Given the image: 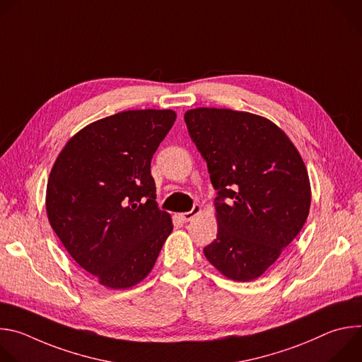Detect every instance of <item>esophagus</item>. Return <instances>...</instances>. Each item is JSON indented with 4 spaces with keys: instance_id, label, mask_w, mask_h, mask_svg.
I'll list each match as a JSON object with an SVG mask.
<instances>
[{
    "instance_id": "34e87169",
    "label": "esophagus",
    "mask_w": 362,
    "mask_h": 362,
    "mask_svg": "<svg viewBox=\"0 0 362 362\" xmlns=\"http://www.w3.org/2000/svg\"><path fill=\"white\" fill-rule=\"evenodd\" d=\"M200 206L199 204H193V208L189 211V212H185V214H180L179 218L183 221V222H189L192 221L194 216H197L200 214Z\"/></svg>"
}]
</instances>
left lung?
Wrapping results in <instances>:
<instances>
[{"label": "left lung", "mask_w": 362, "mask_h": 362, "mask_svg": "<svg viewBox=\"0 0 362 362\" xmlns=\"http://www.w3.org/2000/svg\"><path fill=\"white\" fill-rule=\"evenodd\" d=\"M185 122L218 190V235L203 249L206 259L229 279L259 278L308 218L311 187L302 158L261 116L202 107Z\"/></svg>", "instance_id": "8db88e82"}]
</instances>
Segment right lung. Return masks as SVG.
Here are the masks:
<instances>
[{
  "instance_id": "1",
  "label": "right lung",
  "mask_w": 362,
  "mask_h": 362,
  "mask_svg": "<svg viewBox=\"0 0 362 362\" xmlns=\"http://www.w3.org/2000/svg\"><path fill=\"white\" fill-rule=\"evenodd\" d=\"M176 120L172 110H129L97 120L66 144L47 183L51 228L73 259L113 289L147 276L173 229L150 172Z\"/></svg>"
}]
</instances>
